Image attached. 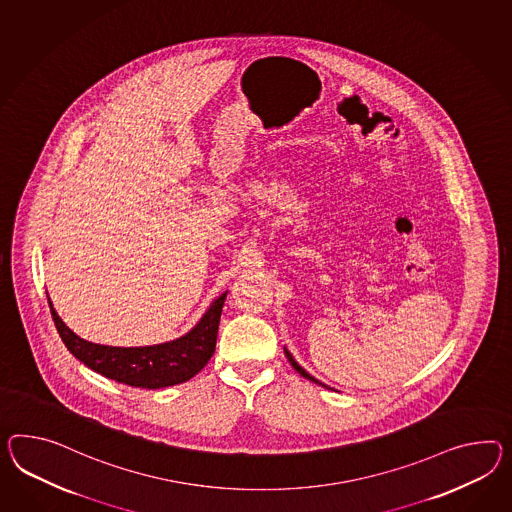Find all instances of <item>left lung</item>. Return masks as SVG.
Returning <instances> with one entry per match:
<instances>
[{
  "label": "left lung",
  "mask_w": 512,
  "mask_h": 512,
  "mask_svg": "<svg viewBox=\"0 0 512 512\" xmlns=\"http://www.w3.org/2000/svg\"><path fill=\"white\" fill-rule=\"evenodd\" d=\"M284 353H286V356H288L289 364H291V366H293V369H295V371H297V373H301V375H302V377H304V379L312 380V382H315V384H319V386H323V388H328L327 384H323V382H321V380L315 379V377H312V375H310V373H308V371H306V369H304V367L299 366V364H297V362H295V358H293V356H291V353H289V351H288V349H286V347H284Z\"/></svg>",
  "instance_id": "left-lung-1"
}]
</instances>
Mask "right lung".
<instances>
[{"mask_svg": "<svg viewBox=\"0 0 512 512\" xmlns=\"http://www.w3.org/2000/svg\"><path fill=\"white\" fill-rule=\"evenodd\" d=\"M226 293L228 291L211 302L206 314L182 338L146 347H111L83 340L66 327L55 312L50 297L48 302L61 340L79 362L107 379L135 388L158 390L195 377L208 364L215 353Z\"/></svg>", "mask_w": 512, "mask_h": 512, "instance_id": "right-lung-1", "label": "right lung"}]
</instances>
